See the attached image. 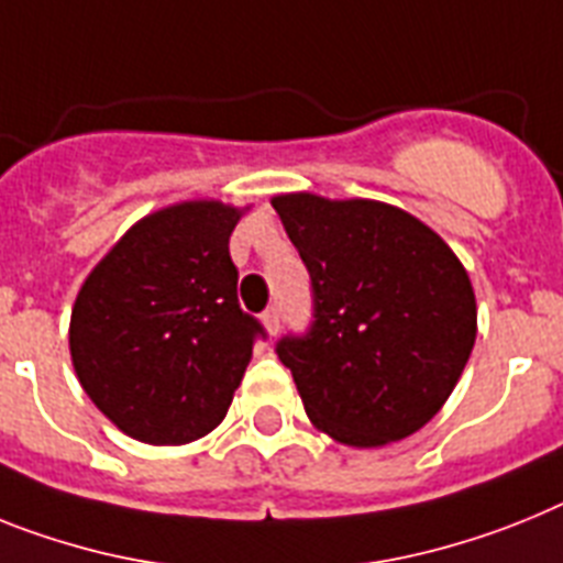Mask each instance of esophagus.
<instances>
[{"label":"esophagus","instance_id":"1","mask_svg":"<svg viewBox=\"0 0 563 563\" xmlns=\"http://www.w3.org/2000/svg\"><path fill=\"white\" fill-rule=\"evenodd\" d=\"M262 321H264V328H267V333L276 335L278 328H282V310L278 307H267L262 313Z\"/></svg>","mask_w":563,"mask_h":563}]
</instances>
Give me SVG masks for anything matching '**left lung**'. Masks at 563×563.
Returning a JSON list of instances; mask_svg holds the SVG:
<instances>
[{
	"instance_id": "left-lung-1",
	"label": "left lung",
	"mask_w": 563,
	"mask_h": 563,
	"mask_svg": "<svg viewBox=\"0 0 563 563\" xmlns=\"http://www.w3.org/2000/svg\"><path fill=\"white\" fill-rule=\"evenodd\" d=\"M313 285V324L285 335L305 410L347 446L401 441L444 407L475 344V292L439 233L373 199L273 196Z\"/></svg>"
}]
</instances>
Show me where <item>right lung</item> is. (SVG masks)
<instances>
[{"label": "right lung", "instance_id": "obj_1", "mask_svg": "<svg viewBox=\"0 0 563 563\" xmlns=\"http://www.w3.org/2000/svg\"><path fill=\"white\" fill-rule=\"evenodd\" d=\"M244 210L181 201L144 216L85 278L70 313L81 390L144 444L222 424L264 328L239 307L230 233Z\"/></svg>", "mask_w": 563, "mask_h": 563}]
</instances>
